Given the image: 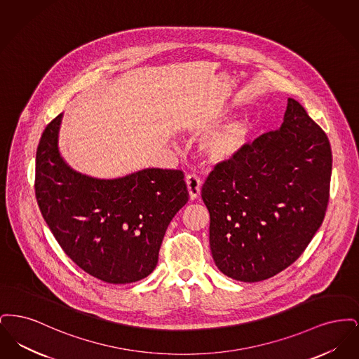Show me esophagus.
Returning a JSON list of instances; mask_svg holds the SVG:
<instances>
[{"label":"esophagus","instance_id":"1","mask_svg":"<svg viewBox=\"0 0 359 359\" xmlns=\"http://www.w3.org/2000/svg\"><path fill=\"white\" fill-rule=\"evenodd\" d=\"M186 183H187L188 194L189 198L194 201L196 198H199L201 195V188H202V180L196 176V175H188L186 177Z\"/></svg>","mask_w":359,"mask_h":359}]
</instances>
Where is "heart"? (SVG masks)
Here are the masks:
<instances>
[{
    "mask_svg": "<svg viewBox=\"0 0 359 359\" xmlns=\"http://www.w3.org/2000/svg\"><path fill=\"white\" fill-rule=\"evenodd\" d=\"M253 133V122L245 113L212 126L199 142V151L211 164L234 160L248 147Z\"/></svg>",
    "mask_w": 359,
    "mask_h": 359,
    "instance_id": "b5f03b06",
    "label": "heart"
}]
</instances>
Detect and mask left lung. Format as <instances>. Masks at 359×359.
I'll return each instance as SVG.
<instances>
[{"instance_id": "8db88e82", "label": "left lung", "mask_w": 359, "mask_h": 359, "mask_svg": "<svg viewBox=\"0 0 359 359\" xmlns=\"http://www.w3.org/2000/svg\"><path fill=\"white\" fill-rule=\"evenodd\" d=\"M331 168L328 137L288 98L280 129L215 165L202 187L218 269L257 283L293 264L325 219Z\"/></svg>"}]
</instances>
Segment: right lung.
<instances>
[{
    "label": "right lung",
    "mask_w": 359,
    "mask_h": 359,
    "mask_svg": "<svg viewBox=\"0 0 359 359\" xmlns=\"http://www.w3.org/2000/svg\"><path fill=\"white\" fill-rule=\"evenodd\" d=\"M63 114L43 132L36 152L37 205L65 253L109 284L154 272L165 230L188 202L184 173L147 168L118 179L74 171L59 152Z\"/></svg>",
    "instance_id": "1"
}]
</instances>
